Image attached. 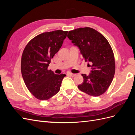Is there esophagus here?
I'll use <instances>...</instances> for the list:
<instances>
[{
  "label": "esophagus",
  "mask_w": 135,
  "mask_h": 135,
  "mask_svg": "<svg viewBox=\"0 0 135 135\" xmlns=\"http://www.w3.org/2000/svg\"><path fill=\"white\" fill-rule=\"evenodd\" d=\"M67 75L71 76H75L76 75V74H73V73H67Z\"/></svg>",
  "instance_id": "34e87169"
}]
</instances>
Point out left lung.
Segmentation results:
<instances>
[{
	"instance_id": "8db88e82",
	"label": "left lung",
	"mask_w": 135,
	"mask_h": 135,
	"mask_svg": "<svg viewBox=\"0 0 135 135\" xmlns=\"http://www.w3.org/2000/svg\"><path fill=\"white\" fill-rule=\"evenodd\" d=\"M68 37L78 47L83 60L92 69L88 75L81 74L83 82L78 87L92 96L103 95L111 84L115 71L113 51L108 40L88 27L69 31Z\"/></svg>"
}]
</instances>
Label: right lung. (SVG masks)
<instances>
[{
	"mask_svg": "<svg viewBox=\"0 0 135 135\" xmlns=\"http://www.w3.org/2000/svg\"><path fill=\"white\" fill-rule=\"evenodd\" d=\"M68 31L45 32L32 38L23 51L21 69L24 82L35 98L47 100L57 93L65 74L48 70L51 59L61 47Z\"/></svg>",
	"mask_w": 135,
	"mask_h": 135,
	"instance_id": "obj_1",
	"label": "right lung"
}]
</instances>
